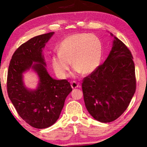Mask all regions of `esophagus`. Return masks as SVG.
<instances>
[{"instance_id":"34e87169","label":"esophagus","mask_w":147,"mask_h":147,"mask_svg":"<svg viewBox=\"0 0 147 147\" xmlns=\"http://www.w3.org/2000/svg\"><path fill=\"white\" fill-rule=\"evenodd\" d=\"M71 86L72 87V88L75 89L76 88H78V87L79 86V84L77 83L76 82L73 81V82H71Z\"/></svg>"}]
</instances>
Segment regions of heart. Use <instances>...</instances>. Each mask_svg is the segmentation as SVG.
Here are the masks:
<instances>
[{
	"label": "heart",
	"instance_id": "b5f03b06",
	"mask_svg": "<svg viewBox=\"0 0 147 147\" xmlns=\"http://www.w3.org/2000/svg\"><path fill=\"white\" fill-rule=\"evenodd\" d=\"M58 52L52 56V66L59 78H65L71 62L77 73L81 72L83 74L93 73L100 64L102 47L95 35L74 34L60 42Z\"/></svg>",
	"mask_w": 147,
	"mask_h": 147
}]
</instances>
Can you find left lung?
<instances>
[{"label":"left lung","mask_w":147,"mask_h":147,"mask_svg":"<svg viewBox=\"0 0 147 147\" xmlns=\"http://www.w3.org/2000/svg\"><path fill=\"white\" fill-rule=\"evenodd\" d=\"M114 39L106 61L82 84L86 108L101 123L119 118L127 109L136 89L132 54L123 42L116 37Z\"/></svg>","instance_id":"1"}]
</instances>
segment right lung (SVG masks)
<instances>
[{"label": "right lung", "mask_w": 147, "mask_h": 147, "mask_svg": "<svg viewBox=\"0 0 147 147\" xmlns=\"http://www.w3.org/2000/svg\"><path fill=\"white\" fill-rule=\"evenodd\" d=\"M54 33L39 35L22 44L15 51L8 67L9 98L19 115L36 128H46L56 123L72 91L67 80L53 79L45 67L42 49ZM31 67L40 78L38 88L34 91L26 89L22 82V73Z\"/></svg>", "instance_id": "add662e5"}]
</instances>
